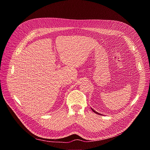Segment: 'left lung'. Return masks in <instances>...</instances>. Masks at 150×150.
<instances>
[{"mask_svg":"<svg viewBox=\"0 0 150 150\" xmlns=\"http://www.w3.org/2000/svg\"><path fill=\"white\" fill-rule=\"evenodd\" d=\"M92 110H93V112H94V113H96V114H98V115H100V114H99V113H98V112H95V110H93V109H92Z\"/></svg>","mask_w":150,"mask_h":150,"instance_id":"8db88e82","label":"left lung"}]
</instances>
